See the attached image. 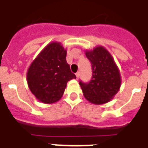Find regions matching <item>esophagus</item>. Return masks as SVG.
Returning <instances> with one entry per match:
<instances>
[{"mask_svg":"<svg viewBox=\"0 0 148 148\" xmlns=\"http://www.w3.org/2000/svg\"><path fill=\"white\" fill-rule=\"evenodd\" d=\"M76 77H77V79H79V77H80V72H77Z\"/></svg>","mask_w":148,"mask_h":148,"instance_id":"obj_1","label":"esophagus"}]
</instances>
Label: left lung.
<instances>
[{
  "label": "left lung",
  "mask_w": 148,
  "mask_h": 148,
  "mask_svg": "<svg viewBox=\"0 0 148 148\" xmlns=\"http://www.w3.org/2000/svg\"><path fill=\"white\" fill-rule=\"evenodd\" d=\"M85 55L91 62L93 70L90 82L79 83L85 99L96 105L108 103L113 99L121 86L119 69L113 57L103 46L86 50Z\"/></svg>",
  "instance_id": "1"
}]
</instances>
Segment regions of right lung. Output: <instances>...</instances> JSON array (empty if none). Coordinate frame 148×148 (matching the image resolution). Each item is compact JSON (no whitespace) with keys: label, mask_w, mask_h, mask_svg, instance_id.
Masks as SVG:
<instances>
[{"label":"right lung","mask_w":148,"mask_h":148,"mask_svg":"<svg viewBox=\"0 0 148 148\" xmlns=\"http://www.w3.org/2000/svg\"><path fill=\"white\" fill-rule=\"evenodd\" d=\"M67 50L58 42L46 45L31 63L26 80L32 93L45 104L56 103L62 97L67 83L75 74L66 61Z\"/></svg>","instance_id":"obj_1"}]
</instances>
